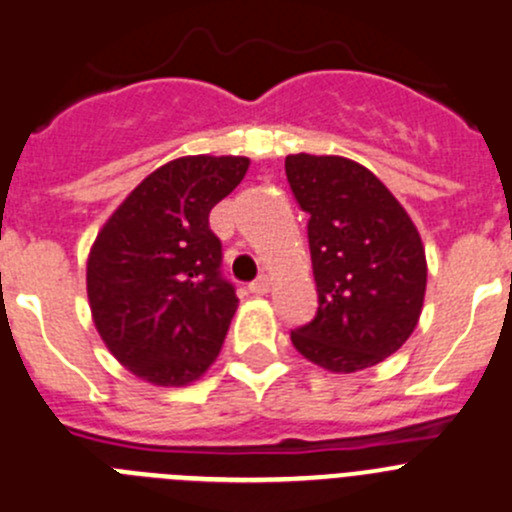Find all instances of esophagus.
Segmentation results:
<instances>
[{
    "instance_id": "34e87169",
    "label": "esophagus",
    "mask_w": 512,
    "mask_h": 512,
    "mask_svg": "<svg viewBox=\"0 0 512 512\" xmlns=\"http://www.w3.org/2000/svg\"><path fill=\"white\" fill-rule=\"evenodd\" d=\"M247 290H250L252 295H265L267 290H270V280L265 278V275H262V278H257V280H252L250 285H247Z\"/></svg>"
}]
</instances>
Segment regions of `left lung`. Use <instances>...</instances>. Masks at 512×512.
Listing matches in <instances>:
<instances>
[{
    "mask_svg": "<svg viewBox=\"0 0 512 512\" xmlns=\"http://www.w3.org/2000/svg\"><path fill=\"white\" fill-rule=\"evenodd\" d=\"M293 197L308 212L318 310L290 341L308 361L353 374L399 351L422 313L427 260L419 232L366 166L341 156L285 159Z\"/></svg>",
    "mask_w": 512,
    "mask_h": 512,
    "instance_id": "8db88e82",
    "label": "left lung"
}]
</instances>
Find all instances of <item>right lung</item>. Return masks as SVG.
<instances>
[{"instance_id":"add662e5","label":"right lung","mask_w":512,"mask_h":512,"mask_svg":"<svg viewBox=\"0 0 512 512\" xmlns=\"http://www.w3.org/2000/svg\"><path fill=\"white\" fill-rule=\"evenodd\" d=\"M245 156H184L148 174L88 257V298L108 351L141 379L184 386L212 366L237 295L209 212L247 174Z\"/></svg>"}]
</instances>
